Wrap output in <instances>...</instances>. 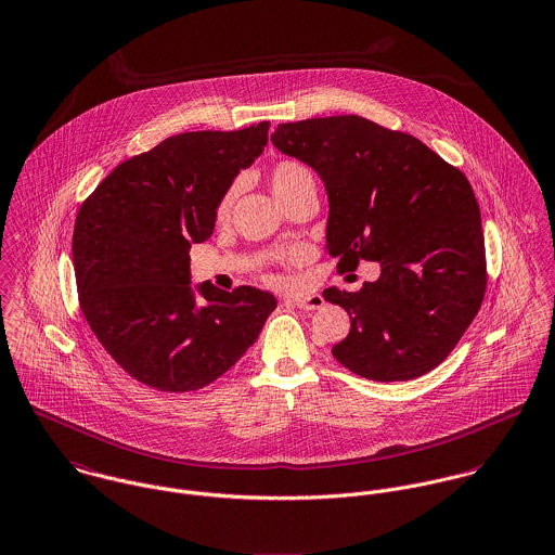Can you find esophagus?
<instances>
[{"label": "esophagus", "mask_w": 555, "mask_h": 555, "mask_svg": "<svg viewBox=\"0 0 555 555\" xmlns=\"http://www.w3.org/2000/svg\"><path fill=\"white\" fill-rule=\"evenodd\" d=\"M289 302H294L296 307L302 308V310H317V308L323 307L325 300L323 296L319 294H308V296H298V298H292Z\"/></svg>", "instance_id": "esophagus-1"}]
</instances>
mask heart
I'll list each match as a JSON object with an SVG mask.
<instances>
[{
  "label": "heart",
  "mask_w": 555,
  "mask_h": 555,
  "mask_svg": "<svg viewBox=\"0 0 555 555\" xmlns=\"http://www.w3.org/2000/svg\"><path fill=\"white\" fill-rule=\"evenodd\" d=\"M268 183H270V189H272L274 197L279 199V204H283V202H285L292 193H296L298 189L314 186V177H312V172L308 170L302 162H296V159H281V162H276V164L270 168V172H268ZM234 197H236V186H230V189L225 191V195L221 197L219 206H217V219H219V221H225V219L230 217Z\"/></svg>",
  "instance_id": "b5f03b06"
}]
</instances>
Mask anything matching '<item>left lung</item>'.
<instances>
[{"label":"left lung","instance_id":"obj_1","mask_svg":"<svg viewBox=\"0 0 555 555\" xmlns=\"http://www.w3.org/2000/svg\"><path fill=\"white\" fill-rule=\"evenodd\" d=\"M272 142L321 177L325 248L340 257L338 272L360 259L380 263L360 292H323L351 317L332 356L380 383L436 369L486 296L481 210L468 179L415 135L356 115L279 125Z\"/></svg>","mask_w":555,"mask_h":555}]
</instances>
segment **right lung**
Wrapping results in <instances>:
<instances>
[{
    "instance_id": "obj_1",
    "label": "right lung",
    "mask_w": 555,
    "mask_h": 555,
    "mask_svg": "<svg viewBox=\"0 0 555 555\" xmlns=\"http://www.w3.org/2000/svg\"><path fill=\"white\" fill-rule=\"evenodd\" d=\"M268 127L166 138L119 164L78 210L80 310L113 360L153 389L183 393L217 380L276 308L257 287L189 285V248L210 238L221 197L261 155Z\"/></svg>"
}]
</instances>
